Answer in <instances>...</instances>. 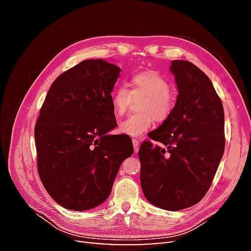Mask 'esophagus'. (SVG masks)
<instances>
[{
    "instance_id": "1",
    "label": "esophagus",
    "mask_w": 251,
    "mask_h": 251,
    "mask_svg": "<svg viewBox=\"0 0 251 251\" xmlns=\"http://www.w3.org/2000/svg\"><path fill=\"white\" fill-rule=\"evenodd\" d=\"M133 147H134V150L135 151H138V149H139V141L137 139H133Z\"/></svg>"
}]
</instances>
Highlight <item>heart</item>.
I'll use <instances>...</instances> for the list:
<instances>
[{
	"label": "heart",
	"mask_w": 251,
	"mask_h": 251,
	"mask_svg": "<svg viewBox=\"0 0 251 251\" xmlns=\"http://www.w3.org/2000/svg\"><path fill=\"white\" fill-rule=\"evenodd\" d=\"M170 81L157 71H143L135 74L131 80V90L120 85L112 92L111 101L114 113L118 116L130 108L134 98H141L139 110L131 114L119 125V132L131 137H138L158 121L168 118L174 109V97L170 92Z\"/></svg>",
	"instance_id": "heart-1"
}]
</instances>
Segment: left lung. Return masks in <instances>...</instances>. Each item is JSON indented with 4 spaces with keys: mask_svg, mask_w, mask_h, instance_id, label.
<instances>
[{
    "mask_svg": "<svg viewBox=\"0 0 251 251\" xmlns=\"http://www.w3.org/2000/svg\"><path fill=\"white\" fill-rule=\"evenodd\" d=\"M176 104L148 136L165 148L143 141L138 151L140 183L147 200L175 211L191 207L207 193L224 148V110L212 82L187 60H173Z\"/></svg>",
    "mask_w": 251,
    "mask_h": 251,
    "instance_id": "1",
    "label": "left lung"
}]
</instances>
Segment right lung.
Here are the masks:
<instances>
[{"label":"right lung","mask_w":251,"mask_h":251,"mask_svg":"<svg viewBox=\"0 0 251 251\" xmlns=\"http://www.w3.org/2000/svg\"><path fill=\"white\" fill-rule=\"evenodd\" d=\"M120 68L87 59L60 74L45 98L34 128L37 171L60 206L92 209L111 194L118 170L134 148L117 126L111 93Z\"/></svg>","instance_id":"obj_1"}]
</instances>
